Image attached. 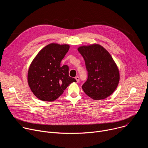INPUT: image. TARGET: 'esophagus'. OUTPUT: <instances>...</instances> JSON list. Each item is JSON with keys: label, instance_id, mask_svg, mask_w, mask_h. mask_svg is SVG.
<instances>
[{"label": "esophagus", "instance_id": "obj_1", "mask_svg": "<svg viewBox=\"0 0 148 148\" xmlns=\"http://www.w3.org/2000/svg\"><path fill=\"white\" fill-rule=\"evenodd\" d=\"M75 79H76V81H77V82H79V77H78V76H77V77H75Z\"/></svg>", "mask_w": 148, "mask_h": 148}]
</instances>
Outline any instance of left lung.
I'll return each mask as SVG.
<instances>
[{
    "label": "left lung",
    "instance_id": "left-lung-1",
    "mask_svg": "<svg viewBox=\"0 0 148 148\" xmlns=\"http://www.w3.org/2000/svg\"><path fill=\"white\" fill-rule=\"evenodd\" d=\"M86 63L88 78L82 88L95 100L107 98L116 90L119 81L116 64L107 50L99 45L78 49Z\"/></svg>",
    "mask_w": 148,
    "mask_h": 148
}]
</instances>
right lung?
<instances>
[{
    "mask_svg": "<svg viewBox=\"0 0 148 148\" xmlns=\"http://www.w3.org/2000/svg\"><path fill=\"white\" fill-rule=\"evenodd\" d=\"M68 45L51 43L41 49L30 66L27 81L34 95L44 101L57 99L70 84L76 82L69 75V66H60Z\"/></svg>",
    "mask_w": 148,
    "mask_h": 148,
    "instance_id": "add662e5",
    "label": "right lung"
}]
</instances>
